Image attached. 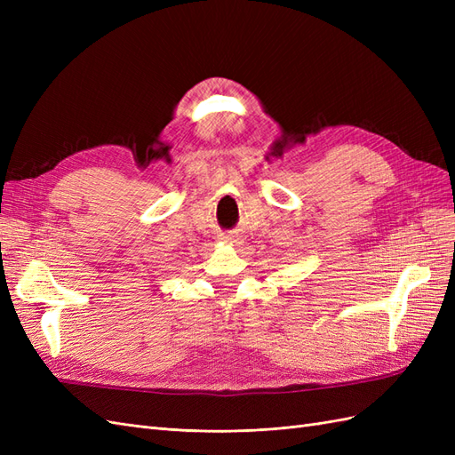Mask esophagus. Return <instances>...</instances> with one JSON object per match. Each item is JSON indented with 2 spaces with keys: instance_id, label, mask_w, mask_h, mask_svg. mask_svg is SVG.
Segmentation results:
<instances>
[{
  "instance_id": "1",
  "label": "esophagus",
  "mask_w": 455,
  "mask_h": 455,
  "mask_svg": "<svg viewBox=\"0 0 455 455\" xmlns=\"http://www.w3.org/2000/svg\"><path fill=\"white\" fill-rule=\"evenodd\" d=\"M222 239L233 243V241H237V235H235V233H226V235H222Z\"/></svg>"
}]
</instances>
